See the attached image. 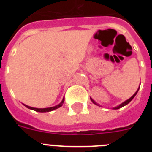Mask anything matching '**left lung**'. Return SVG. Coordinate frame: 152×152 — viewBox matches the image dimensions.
<instances>
[{
  "mask_svg": "<svg viewBox=\"0 0 152 152\" xmlns=\"http://www.w3.org/2000/svg\"><path fill=\"white\" fill-rule=\"evenodd\" d=\"M139 89H138V91H137L136 92H135V94H133V96H132V97H130L129 99V100H126V101H125V102H123V103H121V104H120V105H119V106H118V107H115V108H113L114 110H118V109H119V108H122V107H124V106L127 105V104H128V103H129V102L131 101V100H132V99H133L134 97H135V95H136V94H137V93H138V91H139ZM91 101L93 102V103H95V104H96V105H98L97 103H95V102H94V100H93L92 99H91Z\"/></svg>",
  "mask_w": 152,
  "mask_h": 152,
  "instance_id": "8db88e82",
  "label": "left lung"
}]
</instances>
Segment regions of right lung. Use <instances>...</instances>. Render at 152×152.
Instances as JSON below:
<instances>
[{
  "label": "right lung",
  "mask_w": 152,
  "mask_h": 152,
  "mask_svg": "<svg viewBox=\"0 0 152 152\" xmlns=\"http://www.w3.org/2000/svg\"><path fill=\"white\" fill-rule=\"evenodd\" d=\"M64 98H63L62 101H61V103H60V104H58V105L56 106V107H49V108H43V109L34 108V107H29V106H27V105H25V107H27V108H29V109H31V110H33L36 111V112H40V113L50 112V111L54 110H56V109H58V108H59V107H61V106H62V103H64Z\"/></svg>",
  "instance_id": "right-lung-1"
}]
</instances>
